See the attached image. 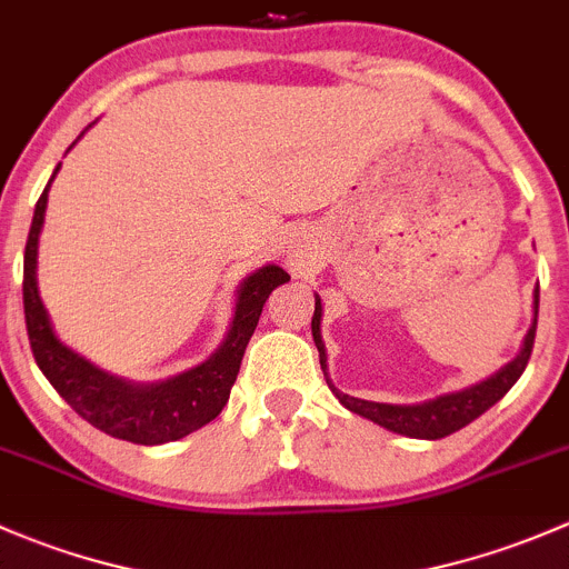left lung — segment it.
Returning a JSON list of instances; mask_svg holds the SVG:
<instances>
[{"instance_id":"8db88e82","label":"left lung","mask_w":569,"mask_h":569,"mask_svg":"<svg viewBox=\"0 0 569 569\" xmlns=\"http://www.w3.org/2000/svg\"><path fill=\"white\" fill-rule=\"evenodd\" d=\"M317 297V308H313L311 319V332L313 343L319 349V363L325 371V380L330 386V391L336 393V399L341 401L347 410L358 412V416L369 418V421L380 423V427L391 429L396 435H405V438H418V440H440L446 435L457 432V429L468 427L470 421L481 416V412L490 410L498 399H503V393L520 380V375L526 371L533 349V336H537V313H539V286L533 291V319L529 332L523 338V347H520L518 358L509 360L503 369H498L496 375L487 377V380L476 382V386L465 388V391L438 396V399L421 401V405H382V401H366L355 399V396L341 393L332 386L330 375H327V349L321 341V300Z\"/></svg>"}]
</instances>
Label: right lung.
<instances>
[{"instance_id": "add662e5", "label": "right lung", "mask_w": 569, "mask_h": 569, "mask_svg": "<svg viewBox=\"0 0 569 569\" xmlns=\"http://www.w3.org/2000/svg\"><path fill=\"white\" fill-rule=\"evenodd\" d=\"M60 164L54 168V176ZM54 176L49 178L36 203V217H32L24 248V319L38 369L84 421L112 438L129 440L137 446H159L187 438L189 432L206 427L220 416L233 382H237L239 366H242L244 349H248L252 330L263 311V302L280 283L289 280V274L274 263H267L242 280L237 291L231 330L206 363L170 377V380L151 382V386L109 375L57 338L49 311L38 295V237L43 228L49 187Z\"/></svg>"}]
</instances>
